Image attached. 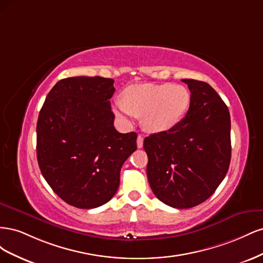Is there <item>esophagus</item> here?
<instances>
[{
	"label": "esophagus",
	"mask_w": 263,
	"mask_h": 263,
	"mask_svg": "<svg viewBox=\"0 0 263 263\" xmlns=\"http://www.w3.org/2000/svg\"><path fill=\"white\" fill-rule=\"evenodd\" d=\"M142 146H144V137L139 135V136L137 137V147L142 148Z\"/></svg>",
	"instance_id": "obj_1"
}]
</instances>
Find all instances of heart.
Returning a JSON list of instances; mask_svg holds the SVG:
<instances>
[{
  "mask_svg": "<svg viewBox=\"0 0 263 263\" xmlns=\"http://www.w3.org/2000/svg\"><path fill=\"white\" fill-rule=\"evenodd\" d=\"M191 104V93L185 86L161 83L138 84L124 92V99L114 104L116 116L130 123L134 116L142 117V126L149 133L173 128L185 115Z\"/></svg>",
  "mask_w": 263,
  "mask_h": 263,
  "instance_id": "obj_1",
  "label": "heart"
}]
</instances>
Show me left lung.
<instances>
[{"mask_svg":"<svg viewBox=\"0 0 263 263\" xmlns=\"http://www.w3.org/2000/svg\"><path fill=\"white\" fill-rule=\"evenodd\" d=\"M182 81L191 92L186 116L173 128L144 140L150 187L174 209L208 200L224 180L232 157L227 105L209 83Z\"/></svg>","mask_w":263,"mask_h":263,"instance_id":"obj_1","label":"left lung"}]
</instances>
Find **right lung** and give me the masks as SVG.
<instances>
[{
	"mask_svg": "<svg viewBox=\"0 0 263 263\" xmlns=\"http://www.w3.org/2000/svg\"><path fill=\"white\" fill-rule=\"evenodd\" d=\"M113 83L101 77L62 79L39 112V168L53 192L78 209L107 203L119 186L122 165L137 149L136 133L114 127Z\"/></svg>",
	"mask_w": 263,
	"mask_h": 263,
	"instance_id": "add662e5",
	"label": "right lung"
}]
</instances>
